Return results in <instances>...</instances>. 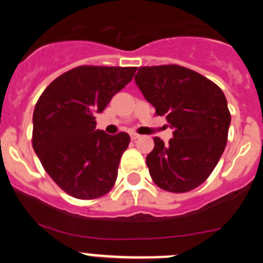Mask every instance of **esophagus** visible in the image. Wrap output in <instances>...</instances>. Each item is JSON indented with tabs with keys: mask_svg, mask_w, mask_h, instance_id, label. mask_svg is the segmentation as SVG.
Masks as SVG:
<instances>
[{
	"mask_svg": "<svg viewBox=\"0 0 263 263\" xmlns=\"http://www.w3.org/2000/svg\"><path fill=\"white\" fill-rule=\"evenodd\" d=\"M139 134H137V133H134V132H132V133H130V138L133 139V141H136V139H138L139 138Z\"/></svg>",
	"mask_w": 263,
	"mask_h": 263,
	"instance_id": "34e87169",
	"label": "esophagus"
}]
</instances>
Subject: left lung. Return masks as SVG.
Returning <instances> with one entry per match:
<instances>
[{
  "label": "left lung",
  "instance_id": "left-lung-1",
  "mask_svg": "<svg viewBox=\"0 0 263 263\" xmlns=\"http://www.w3.org/2000/svg\"><path fill=\"white\" fill-rule=\"evenodd\" d=\"M136 83L155 115L174 127L168 145L154 138L146 157L153 182L168 192L199 187L212 174L228 141L231 111L218 85L178 64L139 67Z\"/></svg>",
  "mask_w": 263,
  "mask_h": 263
}]
</instances>
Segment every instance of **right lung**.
<instances>
[{
	"instance_id": "add662e5",
	"label": "right lung",
	"mask_w": 263,
	"mask_h": 263,
	"mask_svg": "<svg viewBox=\"0 0 263 263\" xmlns=\"http://www.w3.org/2000/svg\"><path fill=\"white\" fill-rule=\"evenodd\" d=\"M136 71V67H76L55 79L36 101L32 147L46 173L69 196L92 200L115 185L130 137L97 130L95 115L132 81Z\"/></svg>"
}]
</instances>
